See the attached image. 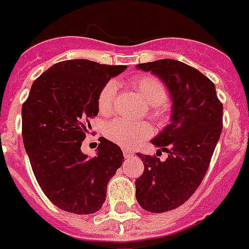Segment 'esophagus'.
Wrapping results in <instances>:
<instances>
[{
  "mask_svg": "<svg viewBox=\"0 0 249 249\" xmlns=\"http://www.w3.org/2000/svg\"><path fill=\"white\" fill-rule=\"evenodd\" d=\"M123 154H124V158H130V157H133V153L130 150H124Z\"/></svg>",
  "mask_w": 249,
  "mask_h": 249,
  "instance_id": "34e87169",
  "label": "esophagus"
}]
</instances>
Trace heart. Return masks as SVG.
Here are the masks:
<instances>
[{
  "label": "heart",
  "mask_w": 249,
  "mask_h": 249,
  "mask_svg": "<svg viewBox=\"0 0 249 249\" xmlns=\"http://www.w3.org/2000/svg\"><path fill=\"white\" fill-rule=\"evenodd\" d=\"M133 87L140 92L147 104L151 106V115L163 119L167 115V92L162 82L151 75H141L132 81ZM117 96V83L109 81L100 90L98 106L103 115H108L115 109ZM153 129L146 123L130 121L126 119H115L106 126V136L112 142L123 147H134L145 138L151 136Z\"/></svg>",
  "instance_id": "1"
}]
</instances>
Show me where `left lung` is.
I'll list each match as a JSON object with an SVG mask.
<instances>
[{"label": "left lung", "instance_id": "8db88e82", "mask_svg": "<svg viewBox=\"0 0 249 249\" xmlns=\"http://www.w3.org/2000/svg\"><path fill=\"white\" fill-rule=\"evenodd\" d=\"M137 68L158 77L172 100L171 123L151 140L168 158L160 160L138 153L145 171L136 180L141 208L163 213L183 205L204 179L221 137L223 106L214 83L184 62L163 58Z\"/></svg>", "mask_w": 249, "mask_h": 249}]
</instances>
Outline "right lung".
Listing matches in <instances>:
<instances>
[{
  "label": "right lung",
  "instance_id": "right-lung-1",
  "mask_svg": "<svg viewBox=\"0 0 249 249\" xmlns=\"http://www.w3.org/2000/svg\"><path fill=\"white\" fill-rule=\"evenodd\" d=\"M125 69L90 60L58 62L34 81L22 107V136L34 175L45 196L65 212H98L108 181L123 164V151L107 138H99L94 158L81 146L90 120L98 116L100 90Z\"/></svg>",
  "mask_w": 249,
  "mask_h": 249
}]
</instances>
